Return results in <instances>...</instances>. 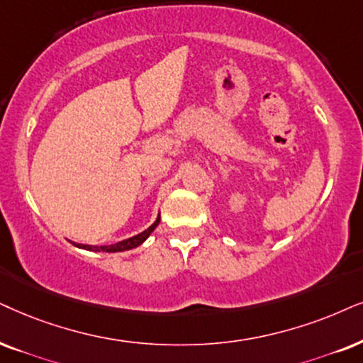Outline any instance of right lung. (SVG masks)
Returning <instances> with one entry per match:
<instances>
[{"label":"right lung","mask_w":363,"mask_h":363,"mask_svg":"<svg viewBox=\"0 0 363 363\" xmlns=\"http://www.w3.org/2000/svg\"><path fill=\"white\" fill-rule=\"evenodd\" d=\"M160 221V214L155 218V221L150 224V226L145 229V231L139 233V235L128 238V240H123V241H118L116 245H108V246H91V245H80V242H73L77 247H82V250H86V251H97V253H121V251H128V250H134V247L140 246L142 242H144L147 238L150 236V233L154 231L155 228H157V224Z\"/></svg>","instance_id":"add662e5"}]
</instances>
